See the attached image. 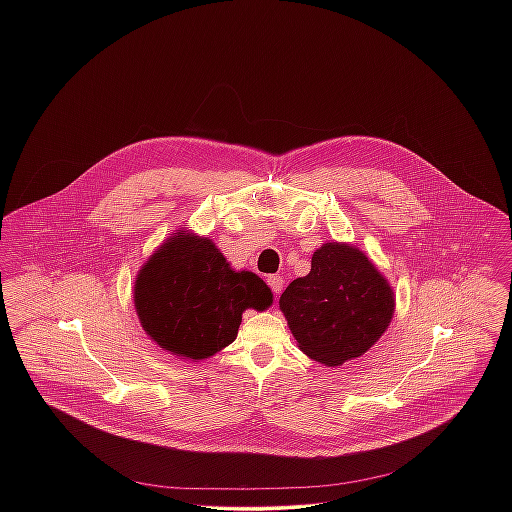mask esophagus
Segmentation results:
<instances>
[{
	"label": "esophagus",
	"mask_w": 512,
	"mask_h": 512,
	"mask_svg": "<svg viewBox=\"0 0 512 512\" xmlns=\"http://www.w3.org/2000/svg\"><path fill=\"white\" fill-rule=\"evenodd\" d=\"M268 286H270V290L274 292V295H278V293L282 292V286H284L282 276H278V274L268 276Z\"/></svg>",
	"instance_id": "1"
}]
</instances>
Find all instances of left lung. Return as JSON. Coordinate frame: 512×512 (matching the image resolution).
<instances>
[{
	"label": "left lung",
	"instance_id": "1",
	"mask_svg": "<svg viewBox=\"0 0 512 512\" xmlns=\"http://www.w3.org/2000/svg\"><path fill=\"white\" fill-rule=\"evenodd\" d=\"M280 309L309 359L341 366L386 331L394 295L361 250L327 242L313 254L311 272L282 293Z\"/></svg>",
	"mask_w": 512,
	"mask_h": 512
}]
</instances>
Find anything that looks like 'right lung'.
I'll list each match as a JSON object with an SVG mask.
<instances>
[{
	"label": "right lung",
	"instance_id": "1",
	"mask_svg": "<svg viewBox=\"0 0 512 512\" xmlns=\"http://www.w3.org/2000/svg\"><path fill=\"white\" fill-rule=\"evenodd\" d=\"M134 303L142 327L161 349L201 361L230 345L242 311L266 309L272 292L256 274L230 270L209 238L181 230L140 270Z\"/></svg>",
	"mask_w": 512,
	"mask_h": 512
}]
</instances>
